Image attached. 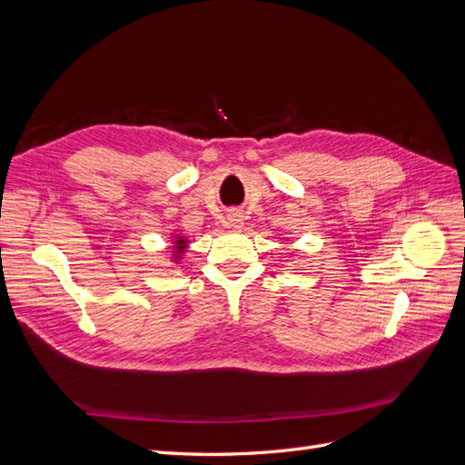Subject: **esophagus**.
<instances>
[{"instance_id":"34e87169","label":"esophagus","mask_w":465,"mask_h":465,"mask_svg":"<svg viewBox=\"0 0 465 465\" xmlns=\"http://www.w3.org/2000/svg\"><path fill=\"white\" fill-rule=\"evenodd\" d=\"M242 224H244V215L241 213V211H231V213L227 215V227L232 231H241Z\"/></svg>"}]
</instances>
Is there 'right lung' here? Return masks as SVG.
Here are the masks:
<instances>
[{
	"mask_svg": "<svg viewBox=\"0 0 465 465\" xmlns=\"http://www.w3.org/2000/svg\"><path fill=\"white\" fill-rule=\"evenodd\" d=\"M168 238H171V241H168L166 252H168V256H171V262L174 265H178L186 256L188 246H190V238H186L184 234H180L176 231L171 232V236H168Z\"/></svg>",
	"mask_w": 465,
	"mask_h": 465,
	"instance_id": "right-lung-1",
	"label": "right lung"
}]
</instances>
